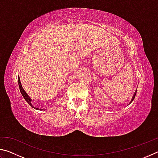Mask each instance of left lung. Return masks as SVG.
Wrapping results in <instances>:
<instances>
[{
  "instance_id": "left-lung-1",
  "label": "left lung",
  "mask_w": 158,
  "mask_h": 158,
  "mask_svg": "<svg viewBox=\"0 0 158 158\" xmlns=\"http://www.w3.org/2000/svg\"><path fill=\"white\" fill-rule=\"evenodd\" d=\"M136 93H137V92H135V94H134L133 97H132V100H131V102H130V104L131 102H132L134 100V99H135V95H136ZM130 104H129V105H130Z\"/></svg>"
}]
</instances>
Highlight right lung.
<instances>
[{"label":"right lung","instance_id":"add662e5","mask_svg":"<svg viewBox=\"0 0 158 158\" xmlns=\"http://www.w3.org/2000/svg\"><path fill=\"white\" fill-rule=\"evenodd\" d=\"M18 84H19V89H20V92H21V95H23V98H24L25 100H26V101L27 102L28 105H31V106H32V107L34 108V109H38V110H40V109H37V108H36V107H34V106H33V105H32V104H31L32 100L31 99V98L29 97V96L28 95L27 93H26L25 92V90H23L22 85H21V84L19 77H18Z\"/></svg>","mask_w":158,"mask_h":158}]
</instances>
